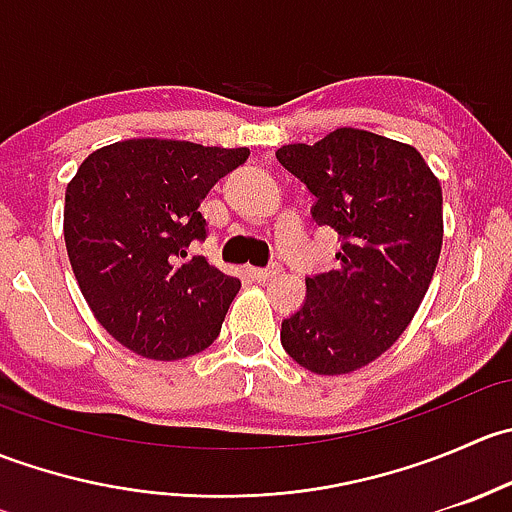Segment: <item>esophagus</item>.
<instances>
[{"label": "esophagus", "mask_w": 512, "mask_h": 512, "mask_svg": "<svg viewBox=\"0 0 512 512\" xmlns=\"http://www.w3.org/2000/svg\"><path fill=\"white\" fill-rule=\"evenodd\" d=\"M252 277H255L257 282H267L272 280V277L280 275V265H270V267H252Z\"/></svg>", "instance_id": "obj_1"}]
</instances>
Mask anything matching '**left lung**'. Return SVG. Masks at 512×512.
<instances>
[{
    "label": "left lung",
    "mask_w": 512,
    "mask_h": 512,
    "mask_svg": "<svg viewBox=\"0 0 512 512\" xmlns=\"http://www.w3.org/2000/svg\"><path fill=\"white\" fill-rule=\"evenodd\" d=\"M277 160L314 195L312 220L337 230V267L307 277L282 319V347L304 369L349 374L404 334L431 285L443 242L441 183L414 146L337 128Z\"/></svg>",
    "instance_id": "left-lung-1"
}]
</instances>
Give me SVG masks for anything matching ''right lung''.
Listing matches in <instances>:
<instances>
[{
	"label": "right lung",
	"instance_id": "add662e5",
	"mask_svg": "<svg viewBox=\"0 0 512 512\" xmlns=\"http://www.w3.org/2000/svg\"><path fill=\"white\" fill-rule=\"evenodd\" d=\"M247 148L131 138L98 148L66 188L64 240L94 317L116 342L156 361L218 339L240 280L195 255L208 237L200 203Z\"/></svg>",
	"mask_w": 512,
	"mask_h": 512
}]
</instances>
